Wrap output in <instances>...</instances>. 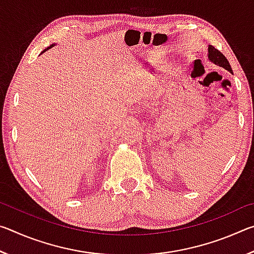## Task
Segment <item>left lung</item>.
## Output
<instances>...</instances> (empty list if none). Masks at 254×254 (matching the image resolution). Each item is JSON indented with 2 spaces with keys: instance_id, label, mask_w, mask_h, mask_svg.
<instances>
[{
  "instance_id": "1",
  "label": "left lung",
  "mask_w": 254,
  "mask_h": 254,
  "mask_svg": "<svg viewBox=\"0 0 254 254\" xmlns=\"http://www.w3.org/2000/svg\"><path fill=\"white\" fill-rule=\"evenodd\" d=\"M208 59L212 62L215 65L223 67L224 69L229 70L230 72H232V68L229 63V60L226 59V57L223 55L220 50L215 49L213 46H208Z\"/></svg>"
}]
</instances>
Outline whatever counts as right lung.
Segmentation results:
<instances>
[{"label": "right lung", "instance_id": "obj_1", "mask_svg": "<svg viewBox=\"0 0 254 254\" xmlns=\"http://www.w3.org/2000/svg\"><path fill=\"white\" fill-rule=\"evenodd\" d=\"M54 46H55V44H53V45H51L50 47H48V48H47V49H45L44 51H42V53H45V51H47V50H48V49H50V48H51V47H54ZM42 53H41V54H42Z\"/></svg>", "mask_w": 254, "mask_h": 254}]
</instances>
